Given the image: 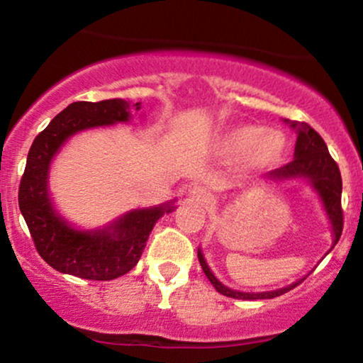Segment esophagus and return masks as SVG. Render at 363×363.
Instances as JSON below:
<instances>
[{
  "label": "esophagus",
  "mask_w": 363,
  "mask_h": 363,
  "mask_svg": "<svg viewBox=\"0 0 363 363\" xmlns=\"http://www.w3.org/2000/svg\"><path fill=\"white\" fill-rule=\"evenodd\" d=\"M190 196L202 205L208 203L210 199H212V195H210L207 189H203V186H194V189L190 190Z\"/></svg>",
  "instance_id": "34e87169"
}]
</instances>
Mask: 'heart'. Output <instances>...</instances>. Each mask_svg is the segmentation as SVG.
Segmentation results:
<instances>
[{
    "instance_id": "obj_1",
    "label": "heart",
    "mask_w": 363,
    "mask_h": 363,
    "mask_svg": "<svg viewBox=\"0 0 363 363\" xmlns=\"http://www.w3.org/2000/svg\"><path fill=\"white\" fill-rule=\"evenodd\" d=\"M288 140L281 131L257 124H240L220 134L217 150L225 156H239L245 169L272 168L283 160Z\"/></svg>"
}]
</instances>
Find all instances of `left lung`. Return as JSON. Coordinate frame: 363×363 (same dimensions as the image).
Masks as SVG:
<instances>
[{"instance_id":"left-lung-1","label":"left lung","mask_w":363,"mask_h":363,"mask_svg":"<svg viewBox=\"0 0 363 363\" xmlns=\"http://www.w3.org/2000/svg\"><path fill=\"white\" fill-rule=\"evenodd\" d=\"M298 133L296 147H294V160L284 167L272 169L267 173V178L272 182L277 180H293V178H306L311 182L313 189L318 191V195L323 200L326 216L332 222L333 229V247L337 245L340 235L343 230V210H342V174H340L337 161L332 158L328 147H326L323 138L306 123H293L291 124ZM199 261L200 266L208 277L210 283L213 284L218 293L223 296L235 298V299H271L281 294L288 293L298 286V283L289 284L288 288L266 291V293H240V291L229 289L223 286L216 276L212 274L210 267L205 262L202 250L199 249Z\"/></svg>"}]
</instances>
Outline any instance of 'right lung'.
<instances>
[{"mask_svg":"<svg viewBox=\"0 0 363 363\" xmlns=\"http://www.w3.org/2000/svg\"><path fill=\"white\" fill-rule=\"evenodd\" d=\"M140 104L129 106L123 99L72 102L50 121L30 147L18 203L38 254L58 272L91 281L126 274L140 261L158 218L174 208L169 202L133 210L104 229L77 230L58 216L48 196V168L60 146L84 129L126 123L131 118L129 109L140 111Z\"/></svg>","mask_w":363,"mask_h":363,"instance_id":"obj_1","label":"right lung"}]
</instances>
